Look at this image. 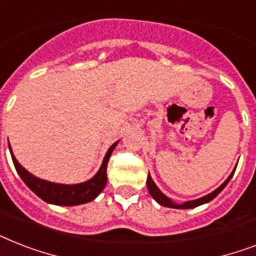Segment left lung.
<instances>
[{"label": "left lung", "mask_w": 256, "mask_h": 256, "mask_svg": "<svg viewBox=\"0 0 256 256\" xmlns=\"http://www.w3.org/2000/svg\"><path fill=\"white\" fill-rule=\"evenodd\" d=\"M235 170L231 172V175L228 176V178L224 180V183H222L220 186L216 188L215 191H212L211 194L206 195V196H203V198H199V199H195V200H190V202H186V203H183V204H176V203H174L172 200H170V199L166 196V195L162 194V191L158 188V187L156 186V183H154V180L152 179V176H150V174H148V192H150V195H152V198L156 199V202L160 203V204H162V206L164 207H171V208H192V207H196V206H200V204H203V203H207V202H210V200H212V199L216 196V195L220 192V191L226 187V184L228 182H230V179L231 176L234 175Z\"/></svg>", "instance_id": "8db88e82"}]
</instances>
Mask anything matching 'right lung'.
Listing matches in <instances>:
<instances>
[{
    "label": "right lung",
    "instance_id": "add662e5",
    "mask_svg": "<svg viewBox=\"0 0 256 256\" xmlns=\"http://www.w3.org/2000/svg\"><path fill=\"white\" fill-rule=\"evenodd\" d=\"M116 144L118 142L112 144L108 150L100 171L90 180L80 183V184H60V183H52L36 178L34 175L30 174L29 171H26L21 164H18L12 152V148H10V154H12V160H13L14 168L17 170L18 175L26 183V186L33 192H36L40 198L44 199L45 202L58 204V206H76V204L88 203L92 199H96L100 191L104 188L106 182H108L106 168H108V158L112 156Z\"/></svg>",
    "mask_w": 256,
    "mask_h": 256
}]
</instances>
